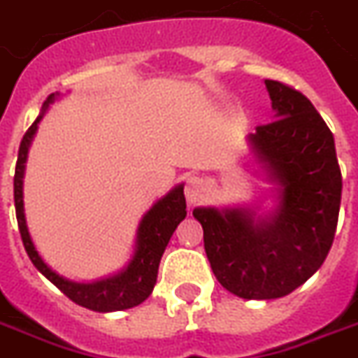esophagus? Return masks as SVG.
<instances>
[{"instance_id": "esophagus-1", "label": "esophagus", "mask_w": 358, "mask_h": 358, "mask_svg": "<svg viewBox=\"0 0 358 358\" xmlns=\"http://www.w3.org/2000/svg\"><path fill=\"white\" fill-rule=\"evenodd\" d=\"M205 192H207V185L201 177L190 176L187 179V185H185V196H187V201L190 205L199 203L201 199L205 198Z\"/></svg>"}]
</instances>
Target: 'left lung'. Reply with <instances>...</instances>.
<instances>
[{"instance_id": "1", "label": "left lung", "mask_w": 358, "mask_h": 358, "mask_svg": "<svg viewBox=\"0 0 358 358\" xmlns=\"http://www.w3.org/2000/svg\"><path fill=\"white\" fill-rule=\"evenodd\" d=\"M274 121L248 136L273 209L196 207L210 268L241 299H278L323 265L336 231L342 173L334 136L314 104L289 85L265 80Z\"/></svg>"}]
</instances>
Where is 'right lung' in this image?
I'll use <instances>...</instances> for the list:
<instances>
[{
	"label": "right lung",
	"instance_id": "right-lung-1",
	"mask_svg": "<svg viewBox=\"0 0 358 358\" xmlns=\"http://www.w3.org/2000/svg\"><path fill=\"white\" fill-rule=\"evenodd\" d=\"M57 96L59 93H52L44 101L43 110L35 119V123L27 129L20 141V149H18V160H16L15 170V207L22 243H24V248H26L33 265L55 287H59L73 303L93 310V312H117V310L132 308V306L143 303L153 293L157 274H159L160 257L164 254L166 246L170 243L171 235L179 222L187 217V201H185V194H182L185 185H177L176 188H171L164 198H160L143 215L140 226H138V234H136L134 254L130 257L129 265L121 268L119 273L95 280V282H74V280H69L55 273L54 268H50L43 257L38 256L29 229H27L26 213H24V171H26L27 151L31 145L33 136L37 132L38 123Z\"/></svg>",
	"mask_w": 358,
	"mask_h": 358
}]
</instances>
